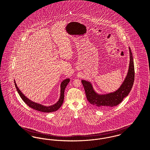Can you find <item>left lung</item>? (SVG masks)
Returning a JSON list of instances; mask_svg holds the SVG:
<instances>
[{
    "label": "left lung",
    "mask_w": 150,
    "mask_h": 150,
    "mask_svg": "<svg viewBox=\"0 0 150 150\" xmlns=\"http://www.w3.org/2000/svg\"><path fill=\"white\" fill-rule=\"evenodd\" d=\"M129 53L130 63L127 74L122 85L114 92L104 95L98 94L93 89L91 82L84 80H81V83L85 90L86 97L90 104L99 108L113 107L120 104L122 101L123 98L129 95L132 88L135 77L134 60L130 47Z\"/></svg>",
    "instance_id": "left-lung-1"
}]
</instances>
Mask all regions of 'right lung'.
<instances>
[{"label":"right lung","mask_w":150,"mask_h":150,"mask_svg":"<svg viewBox=\"0 0 150 150\" xmlns=\"http://www.w3.org/2000/svg\"><path fill=\"white\" fill-rule=\"evenodd\" d=\"M70 80L69 78L66 79L62 81V82L61 84V96H60L59 100L55 104H54L53 105L49 106L42 105L41 104L36 103L35 102H33V101H31L30 100H29V98H28L21 92V91L19 89V88H18V86L16 85V81L15 80H14V83H15V87L18 91V93L19 95L23 99V100L25 103L26 104H27L29 107L33 108V109L36 110L40 111L42 112H45V113H50V112H55V111L57 110L62 105L63 100H64V90H65V88L66 87V86H67L68 83L70 82Z\"/></svg>","instance_id":"obj_1"}]
</instances>
